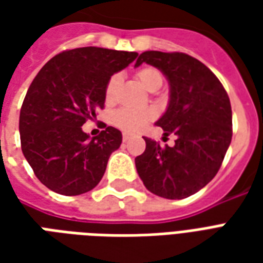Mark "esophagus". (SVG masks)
Here are the masks:
<instances>
[{
	"label": "esophagus",
	"instance_id": "1",
	"mask_svg": "<svg viewBox=\"0 0 263 263\" xmlns=\"http://www.w3.org/2000/svg\"><path fill=\"white\" fill-rule=\"evenodd\" d=\"M129 139H131V135H129V134H122V141H124V142L129 141Z\"/></svg>",
	"mask_w": 263,
	"mask_h": 263
}]
</instances>
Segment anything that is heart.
Instances as JSON below:
<instances>
[{
  "instance_id": "obj_1",
  "label": "heart",
  "mask_w": 263,
  "mask_h": 263,
  "mask_svg": "<svg viewBox=\"0 0 263 263\" xmlns=\"http://www.w3.org/2000/svg\"><path fill=\"white\" fill-rule=\"evenodd\" d=\"M137 80L141 83V86L145 87L148 91H156L159 90L162 83H163V77L159 70L151 67V66H145L141 67L135 73ZM121 84V76L114 74L109 77V80L107 81L105 86V91H104V98L105 103L112 104L115 100V94L117 90ZM155 118V111L151 108L146 109H128L121 108L118 111H115L111 121L115 126H118L120 129L125 132H138L142 129L143 126L148 124L149 121H152Z\"/></svg>"
}]
</instances>
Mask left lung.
Returning a JSON list of instances; mask_svg holds the SVG:
<instances>
[{"mask_svg": "<svg viewBox=\"0 0 263 263\" xmlns=\"http://www.w3.org/2000/svg\"><path fill=\"white\" fill-rule=\"evenodd\" d=\"M142 63L159 69L169 81L171 96L165 114L155 125L175 134V146L160 148L145 138L146 149L135 158L145 187L159 197L180 200L197 193L217 175L232 138L228 94L215 74L186 53L148 50Z\"/></svg>", "mask_w": 263, "mask_h": 263, "instance_id": "8db88e82", "label": "left lung"}]
</instances>
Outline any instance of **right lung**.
Returning a JSON list of instances; mask_svg holds the SVG:
<instances>
[{"label": "right lung", "mask_w": 263, "mask_h": 263, "mask_svg": "<svg viewBox=\"0 0 263 263\" xmlns=\"http://www.w3.org/2000/svg\"><path fill=\"white\" fill-rule=\"evenodd\" d=\"M137 56L96 46L71 49L52 58L32 81L20 114L21 148L37 179L54 193H87L104 176L122 134L104 125L90 138L81 126L104 108L109 77Z\"/></svg>", "instance_id": "obj_1"}]
</instances>
